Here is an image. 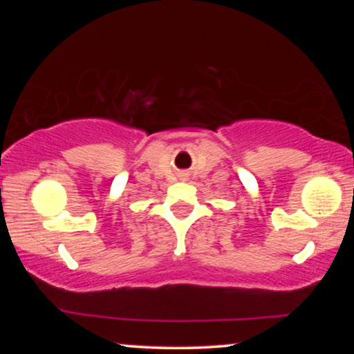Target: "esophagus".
Instances as JSON below:
<instances>
[{
  "instance_id": "1",
  "label": "esophagus",
  "mask_w": 354,
  "mask_h": 354,
  "mask_svg": "<svg viewBox=\"0 0 354 354\" xmlns=\"http://www.w3.org/2000/svg\"><path fill=\"white\" fill-rule=\"evenodd\" d=\"M180 177H182V178H185L187 176H185V174H182V176H180Z\"/></svg>"
}]
</instances>
